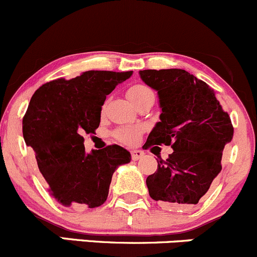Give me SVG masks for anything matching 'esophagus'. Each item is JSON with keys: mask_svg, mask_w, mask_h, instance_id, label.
I'll use <instances>...</instances> for the list:
<instances>
[{"mask_svg": "<svg viewBox=\"0 0 257 257\" xmlns=\"http://www.w3.org/2000/svg\"><path fill=\"white\" fill-rule=\"evenodd\" d=\"M144 157V152L142 150H132V159L139 160Z\"/></svg>", "mask_w": 257, "mask_h": 257, "instance_id": "esophagus-1", "label": "esophagus"}]
</instances>
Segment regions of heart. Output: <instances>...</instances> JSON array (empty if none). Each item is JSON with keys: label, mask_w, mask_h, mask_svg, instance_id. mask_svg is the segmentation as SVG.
<instances>
[{"label": "heart", "mask_w": 257, "mask_h": 257, "mask_svg": "<svg viewBox=\"0 0 257 257\" xmlns=\"http://www.w3.org/2000/svg\"><path fill=\"white\" fill-rule=\"evenodd\" d=\"M150 93H153L152 89L148 88L147 85L136 84L133 85V87L129 88L128 92H126V95H128L131 102L134 104L137 100H139L142 97H144V95L150 94ZM141 132V126H123V128H119L118 131L114 133V137H115L118 141H120L121 143L132 144L133 142L137 141V138L139 137Z\"/></svg>", "instance_id": "obj_1"}]
</instances>
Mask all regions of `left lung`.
<instances>
[{"mask_svg":"<svg viewBox=\"0 0 257 257\" xmlns=\"http://www.w3.org/2000/svg\"><path fill=\"white\" fill-rule=\"evenodd\" d=\"M139 74L157 90L162 108L143 148L164 144L174 150L167 160H158L157 172L147 178L150 198L169 209L195 205L221 172L222 152L234 136L231 119L214 90L184 69Z\"/></svg>","mask_w":257,"mask_h":257,"instance_id":"1","label":"left lung"}]
</instances>
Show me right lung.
Here are the masks:
<instances>
[{
    "mask_svg": "<svg viewBox=\"0 0 257 257\" xmlns=\"http://www.w3.org/2000/svg\"><path fill=\"white\" fill-rule=\"evenodd\" d=\"M133 74L88 71L38 88L23 116V138L36 153L48 191L59 204L97 208L104 204L113 173L131 162V153L113 144L85 153L83 134L94 133L109 93Z\"/></svg>",
    "mask_w": 257,
    "mask_h": 257,
    "instance_id": "right-lung-1",
    "label": "right lung"
}]
</instances>
